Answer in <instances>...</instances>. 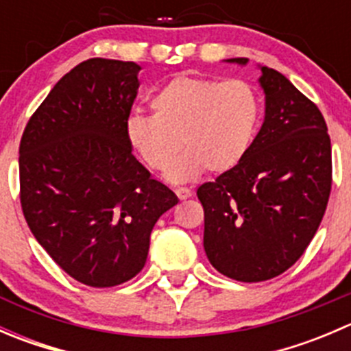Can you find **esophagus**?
Listing matches in <instances>:
<instances>
[{"mask_svg":"<svg viewBox=\"0 0 351 351\" xmlns=\"http://www.w3.org/2000/svg\"><path fill=\"white\" fill-rule=\"evenodd\" d=\"M175 193H176V197L180 198V200H186V198L192 197V190L185 189V186H180V189H176Z\"/></svg>","mask_w":351,"mask_h":351,"instance_id":"obj_1","label":"esophagus"}]
</instances>
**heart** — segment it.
<instances>
[{"mask_svg":"<svg viewBox=\"0 0 351 351\" xmlns=\"http://www.w3.org/2000/svg\"><path fill=\"white\" fill-rule=\"evenodd\" d=\"M153 115L134 113L125 122V139L134 154L156 173H165L180 147L186 153L168 173L185 182L204 169L231 171L250 151L260 123L258 93L243 80L221 81L178 76L151 100Z\"/></svg>","mask_w":351,"mask_h":351,"instance_id":"obj_1","label":"heart"}]
</instances>
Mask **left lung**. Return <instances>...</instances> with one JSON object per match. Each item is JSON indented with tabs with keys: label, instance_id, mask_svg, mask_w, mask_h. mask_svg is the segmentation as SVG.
<instances>
[{
	"label": "left lung",
	"instance_id": "1",
	"mask_svg": "<svg viewBox=\"0 0 351 351\" xmlns=\"http://www.w3.org/2000/svg\"><path fill=\"white\" fill-rule=\"evenodd\" d=\"M228 62L244 66L247 59ZM260 69V132L236 168L197 190L208 261L238 282L270 280L289 270L316 234L331 192L323 113L284 74Z\"/></svg>",
	"mask_w": 351,
	"mask_h": 351
}]
</instances>
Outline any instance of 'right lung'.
<instances>
[{"instance_id":"right-lung-1","label":"right lung","mask_w":351,"mask_h":351,"mask_svg":"<svg viewBox=\"0 0 351 351\" xmlns=\"http://www.w3.org/2000/svg\"><path fill=\"white\" fill-rule=\"evenodd\" d=\"M139 71L101 58L73 67L20 141V202L32 234L69 277L98 289L143 270L154 224L178 204L127 144Z\"/></svg>"}]
</instances>
